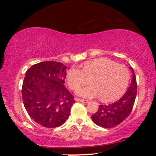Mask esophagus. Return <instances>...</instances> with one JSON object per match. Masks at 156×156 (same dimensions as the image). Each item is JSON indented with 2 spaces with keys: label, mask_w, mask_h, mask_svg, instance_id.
<instances>
[{
  "label": "esophagus",
  "mask_w": 156,
  "mask_h": 156,
  "mask_svg": "<svg viewBox=\"0 0 156 156\" xmlns=\"http://www.w3.org/2000/svg\"><path fill=\"white\" fill-rule=\"evenodd\" d=\"M76 101H78V102H81V103H89V101H86V100L79 99V98H76Z\"/></svg>",
  "instance_id": "obj_1"
}]
</instances>
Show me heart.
Masks as SVG:
<instances>
[{"mask_svg": "<svg viewBox=\"0 0 156 156\" xmlns=\"http://www.w3.org/2000/svg\"><path fill=\"white\" fill-rule=\"evenodd\" d=\"M90 86L79 89L78 96L83 98H99L103 102H112L124 94L130 80V73L125 66L108 58H95L83 64L82 69L71 67L66 75L69 87L76 91L87 82Z\"/></svg>", "mask_w": 156, "mask_h": 156, "instance_id": "heart-1", "label": "heart"}]
</instances>
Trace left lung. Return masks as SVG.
<instances>
[{
    "instance_id": "obj_1",
    "label": "left lung",
    "mask_w": 156,
    "mask_h": 156,
    "mask_svg": "<svg viewBox=\"0 0 156 156\" xmlns=\"http://www.w3.org/2000/svg\"><path fill=\"white\" fill-rule=\"evenodd\" d=\"M132 81L128 90L119 101L107 105H100L95 114L92 116V121L96 125L105 128L117 126L126 119L131 113L137 93V84L133 68Z\"/></svg>"
}]
</instances>
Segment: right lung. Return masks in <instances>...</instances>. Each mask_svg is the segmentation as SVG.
<instances>
[{"label":"right lung","instance_id":"1","mask_svg":"<svg viewBox=\"0 0 156 156\" xmlns=\"http://www.w3.org/2000/svg\"><path fill=\"white\" fill-rule=\"evenodd\" d=\"M67 67L60 62H43L26 71L23 83V104L30 117L44 128L65 122L75 100L64 86Z\"/></svg>","mask_w":156,"mask_h":156}]
</instances>
